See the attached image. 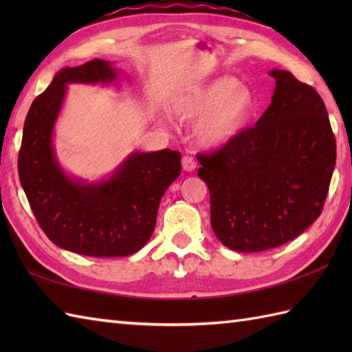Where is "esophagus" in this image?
Wrapping results in <instances>:
<instances>
[{
  "mask_svg": "<svg viewBox=\"0 0 352 352\" xmlns=\"http://www.w3.org/2000/svg\"><path fill=\"white\" fill-rule=\"evenodd\" d=\"M182 163H183V169H184L186 172H192L193 169L197 168V162H195V159H193V157H192V155H189V154L183 155Z\"/></svg>",
  "mask_w": 352,
  "mask_h": 352,
  "instance_id": "esophagus-1",
  "label": "esophagus"
}]
</instances>
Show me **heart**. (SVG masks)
Instances as JSON below:
<instances>
[{
    "mask_svg": "<svg viewBox=\"0 0 352 352\" xmlns=\"http://www.w3.org/2000/svg\"><path fill=\"white\" fill-rule=\"evenodd\" d=\"M254 107V96L233 78H218L212 83L190 87L175 96L174 113L197 118L193 133L198 144L208 148L221 146L242 129Z\"/></svg>",
    "mask_w": 352,
    "mask_h": 352,
    "instance_id": "b5f03b06",
    "label": "heart"
}]
</instances>
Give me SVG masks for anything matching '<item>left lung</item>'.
<instances>
[{"label": "left lung", "mask_w": 352, "mask_h": 352, "mask_svg": "<svg viewBox=\"0 0 352 352\" xmlns=\"http://www.w3.org/2000/svg\"><path fill=\"white\" fill-rule=\"evenodd\" d=\"M271 106L257 124L213 153H201L198 177L210 192L216 237L237 252L294 241L322 212L336 164L325 104L289 71L274 69Z\"/></svg>", "instance_id": "left-lung-1"}]
</instances>
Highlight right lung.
Instances as JSON below:
<instances>
[{
	"label": "right lung",
	"mask_w": 352,
	"mask_h": 352,
	"mask_svg": "<svg viewBox=\"0 0 352 352\" xmlns=\"http://www.w3.org/2000/svg\"><path fill=\"white\" fill-rule=\"evenodd\" d=\"M118 72L94 58L58 71L30 107L18 155L19 180L30 207L52 243L83 256L125 257L155 228L163 193L182 174V154L170 149L133 153L109 180L71 178L57 163L52 131L69 83H110Z\"/></svg>",
	"instance_id": "right-lung-1"
}]
</instances>
